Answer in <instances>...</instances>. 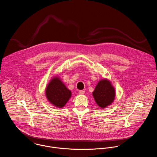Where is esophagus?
I'll use <instances>...</instances> for the list:
<instances>
[{
  "instance_id": "obj_1",
  "label": "esophagus",
  "mask_w": 157,
  "mask_h": 157,
  "mask_svg": "<svg viewBox=\"0 0 157 157\" xmlns=\"http://www.w3.org/2000/svg\"><path fill=\"white\" fill-rule=\"evenodd\" d=\"M84 93H85V91H83V90H80V91H79V94H84Z\"/></svg>"
}]
</instances>
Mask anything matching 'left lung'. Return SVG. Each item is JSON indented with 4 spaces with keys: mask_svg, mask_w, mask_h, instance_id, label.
<instances>
[{
    "mask_svg": "<svg viewBox=\"0 0 157 157\" xmlns=\"http://www.w3.org/2000/svg\"><path fill=\"white\" fill-rule=\"evenodd\" d=\"M93 96L98 105L104 109L113 102L116 91L108 79H102L99 81L95 87Z\"/></svg>",
    "mask_w": 157,
    "mask_h": 157,
    "instance_id": "left-lung-1",
    "label": "left lung"
}]
</instances>
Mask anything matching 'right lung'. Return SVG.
<instances>
[{
    "instance_id": "right-lung-1",
    "label": "right lung",
    "mask_w": 157,
    "mask_h": 157,
    "mask_svg": "<svg viewBox=\"0 0 157 157\" xmlns=\"http://www.w3.org/2000/svg\"><path fill=\"white\" fill-rule=\"evenodd\" d=\"M48 101L57 108H63L70 99L71 92L58 76L50 81L45 90Z\"/></svg>"
}]
</instances>
